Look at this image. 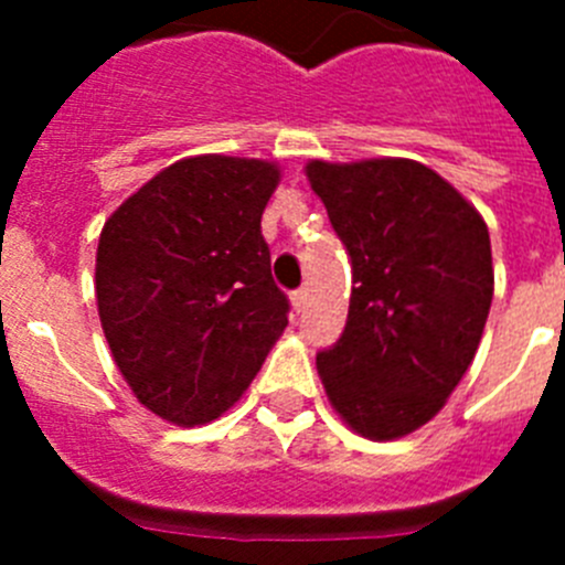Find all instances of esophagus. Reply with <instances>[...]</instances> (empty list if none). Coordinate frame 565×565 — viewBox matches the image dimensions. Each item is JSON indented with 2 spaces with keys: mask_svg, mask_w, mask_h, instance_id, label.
<instances>
[{
  "mask_svg": "<svg viewBox=\"0 0 565 565\" xmlns=\"http://www.w3.org/2000/svg\"><path fill=\"white\" fill-rule=\"evenodd\" d=\"M291 306L297 313L306 308V288H297V291H291Z\"/></svg>",
  "mask_w": 565,
  "mask_h": 565,
  "instance_id": "esophagus-1",
  "label": "esophagus"
}]
</instances>
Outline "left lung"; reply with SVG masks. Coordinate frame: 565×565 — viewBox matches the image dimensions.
Listing matches in <instances>:
<instances>
[{
    "mask_svg": "<svg viewBox=\"0 0 565 565\" xmlns=\"http://www.w3.org/2000/svg\"><path fill=\"white\" fill-rule=\"evenodd\" d=\"M306 172L353 274L319 376L364 438L407 436L441 411L481 342L495 282L487 223L416 161H313Z\"/></svg>",
    "mask_w": 565,
    "mask_h": 565,
    "instance_id": "8db88e82",
    "label": "left lung"
}]
</instances>
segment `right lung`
I'll return each instance as SVG.
<instances>
[{
  "instance_id": "1",
  "label": "right lung",
  "mask_w": 565,
  "mask_h": 565,
  "mask_svg": "<svg viewBox=\"0 0 565 565\" xmlns=\"http://www.w3.org/2000/svg\"><path fill=\"white\" fill-rule=\"evenodd\" d=\"M279 172L201 154L172 163L104 223L96 297L127 384L174 424L232 407L286 331L291 302L259 232Z\"/></svg>"
}]
</instances>
